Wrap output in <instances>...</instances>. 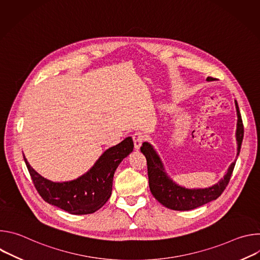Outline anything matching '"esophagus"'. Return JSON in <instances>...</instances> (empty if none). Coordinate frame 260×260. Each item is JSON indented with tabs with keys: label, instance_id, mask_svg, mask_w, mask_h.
<instances>
[{
	"label": "esophagus",
	"instance_id": "esophagus-1",
	"mask_svg": "<svg viewBox=\"0 0 260 260\" xmlns=\"http://www.w3.org/2000/svg\"><path fill=\"white\" fill-rule=\"evenodd\" d=\"M133 140H134V144H135V148L136 149H139V148L141 147L142 143L144 142L145 140V136L143 133L141 132H137L133 135Z\"/></svg>",
	"mask_w": 260,
	"mask_h": 260
}]
</instances>
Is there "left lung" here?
<instances>
[{"mask_svg":"<svg viewBox=\"0 0 260 260\" xmlns=\"http://www.w3.org/2000/svg\"><path fill=\"white\" fill-rule=\"evenodd\" d=\"M208 81H212V77H208ZM238 112V127H237V141H238V155L241 150L242 141L244 137V125L239 111L238 103L236 102ZM141 152L147 159L148 179H149V187L153 197L165 207L176 211H188L201 207L211 201L218 199L230 183L233 175L236 161H234L226 175L221 179L216 185L206 189H186L178 186L174 183L165 172L164 166L152 148V146L144 142L141 147Z\"/></svg>","mask_w":260,"mask_h":260,"instance_id":"left-lung-1","label":"left lung"}]
</instances>
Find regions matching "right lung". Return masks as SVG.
<instances>
[{"mask_svg": "<svg viewBox=\"0 0 260 260\" xmlns=\"http://www.w3.org/2000/svg\"><path fill=\"white\" fill-rule=\"evenodd\" d=\"M134 149L131 137L107 149L83 176L70 182L56 183L37 173L23 155L37 191L42 199L70 214H91L101 209L112 192L114 173Z\"/></svg>", "mask_w": 260, "mask_h": 260, "instance_id": "1", "label": "right lung"}]
</instances>
